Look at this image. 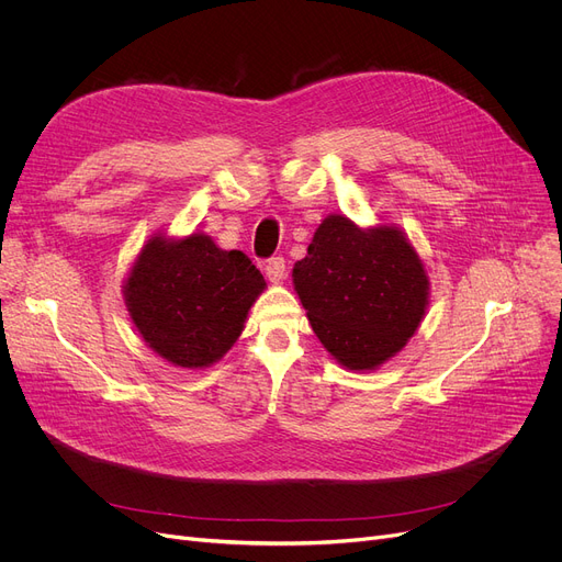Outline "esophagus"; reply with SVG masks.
I'll return each mask as SVG.
<instances>
[{
	"label": "esophagus",
	"mask_w": 562,
	"mask_h": 562,
	"mask_svg": "<svg viewBox=\"0 0 562 562\" xmlns=\"http://www.w3.org/2000/svg\"><path fill=\"white\" fill-rule=\"evenodd\" d=\"M263 271H266V278H269L271 282H282L286 276V263L282 257H271L269 261H266Z\"/></svg>",
	"instance_id": "34e87169"
}]
</instances>
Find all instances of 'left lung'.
<instances>
[{"label": "left lung", "mask_w": 562, "mask_h": 562, "mask_svg": "<svg viewBox=\"0 0 562 562\" xmlns=\"http://www.w3.org/2000/svg\"><path fill=\"white\" fill-rule=\"evenodd\" d=\"M291 278L314 335L350 371H373L401 352L430 299L424 259L401 227H362L344 214L321 221Z\"/></svg>", "instance_id": "left-lung-1"}]
</instances>
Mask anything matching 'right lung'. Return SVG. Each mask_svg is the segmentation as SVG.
Wrapping results in <instances>:
<instances>
[{"mask_svg": "<svg viewBox=\"0 0 562 562\" xmlns=\"http://www.w3.org/2000/svg\"><path fill=\"white\" fill-rule=\"evenodd\" d=\"M263 289L241 250H223L200 229L155 232L130 266L123 299L145 346L195 371L216 364L241 337Z\"/></svg>", "mask_w": 562, "mask_h": 562, "instance_id": "right-lung-1", "label": "right lung"}]
</instances>
